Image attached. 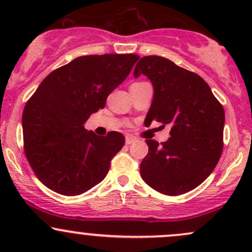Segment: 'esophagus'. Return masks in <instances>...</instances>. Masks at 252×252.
<instances>
[{"instance_id": "esophagus-1", "label": "esophagus", "mask_w": 252, "mask_h": 252, "mask_svg": "<svg viewBox=\"0 0 252 252\" xmlns=\"http://www.w3.org/2000/svg\"><path fill=\"white\" fill-rule=\"evenodd\" d=\"M134 142H136V137H134V136H131V135L126 136V144H131Z\"/></svg>"}]
</instances>
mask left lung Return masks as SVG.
<instances>
[{
	"mask_svg": "<svg viewBox=\"0 0 252 252\" xmlns=\"http://www.w3.org/2000/svg\"><path fill=\"white\" fill-rule=\"evenodd\" d=\"M141 74L154 88L144 123L170 126V137L162 144L147 140L149 152L141 162V176L162 194H184L204 182L220 158L224 109L200 76L166 58H141L134 77Z\"/></svg>",
	"mask_w": 252,
	"mask_h": 252,
	"instance_id": "1",
	"label": "left lung"
}]
</instances>
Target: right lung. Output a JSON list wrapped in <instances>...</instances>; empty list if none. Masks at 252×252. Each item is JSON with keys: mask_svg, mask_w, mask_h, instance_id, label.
Listing matches in <instances>:
<instances>
[{"mask_svg": "<svg viewBox=\"0 0 252 252\" xmlns=\"http://www.w3.org/2000/svg\"><path fill=\"white\" fill-rule=\"evenodd\" d=\"M138 59L136 54L84 56L42 80L26 104L22 129L26 158L46 187L72 196L103 181L126 138L118 131L97 136L84 124L105 106Z\"/></svg>", "mask_w": 252, "mask_h": 252, "instance_id": "add662e5", "label": "right lung"}]
</instances>
